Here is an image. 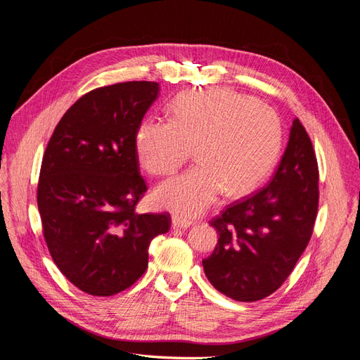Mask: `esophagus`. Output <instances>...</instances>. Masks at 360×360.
I'll return each instance as SVG.
<instances>
[{
	"label": "esophagus",
	"mask_w": 360,
	"mask_h": 360,
	"mask_svg": "<svg viewBox=\"0 0 360 360\" xmlns=\"http://www.w3.org/2000/svg\"><path fill=\"white\" fill-rule=\"evenodd\" d=\"M191 225H192L191 221L181 219V217H177V216L172 217V228H177V230H188Z\"/></svg>",
	"instance_id": "esophagus-1"
}]
</instances>
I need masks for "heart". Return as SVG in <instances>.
<instances>
[{"label":"heart","instance_id":"1","mask_svg":"<svg viewBox=\"0 0 360 360\" xmlns=\"http://www.w3.org/2000/svg\"><path fill=\"white\" fill-rule=\"evenodd\" d=\"M171 120L144 117L134 143L138 160L155 176L180 168L195 147L197 165L160 183L153 201L179 217H193L225 191L257 188L275 167L282 124L274 108L225 89L188 91L171 106Z\"/></svg>","mask_w":360,"mask_h":360}]
</instances>
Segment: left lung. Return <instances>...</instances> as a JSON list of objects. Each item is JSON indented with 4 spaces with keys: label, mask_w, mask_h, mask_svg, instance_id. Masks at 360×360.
I'll return each mask as SVG.
<instances>
[{
    "label": "left lung",
    "mask_w": 360,
    "mask_h": 360,
    "mask_svg": "<svg viewBox=\"0 0 360 360\" xmlns=\"http://www.w3.org/2000/svg\"><path fill=\"white\" fill-rule=\"evenodd\" d=\"M319 209V167L296 118L266 188L228 205L212 222L217 245L202 267L210 284L237 302L275 292L308 246Z\"/></svg>",
    "instance_id": "8db88e82"
}]
</instances>
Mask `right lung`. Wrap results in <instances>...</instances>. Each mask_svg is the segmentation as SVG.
Listing matches in <instances>:
<instances>
[{"label":"right lung","mask_w":360,"mask_h":360,"mask_svg":"<svg viewBox=\"0 0 360 360\" xmlns=\"http://www.w3.org/2000/svg\"><path fill=\"white\" fill-rule=\"evenodd\" d=\"M159 91L158 82L132 81L86 93L63 115L43 155V236L61 274L91 296L134 285L148 266L151 240L171 226L168 213L135 212L147 186L134 136Z\"/></svg>","instance_id":"1"}]
</instances>
